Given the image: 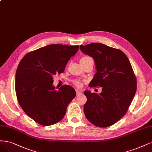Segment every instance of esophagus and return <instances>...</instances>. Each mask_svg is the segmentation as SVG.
<instances>
[{
  "instance_id": "34e87169",
  "label": "esophagus",
  "mask_w": 152,
  "mask_h": 152,
  "mask_svg": "<svg viewBox=\"0 0 152 152\" xmlns=\"http://www.w3.org/2000/svg\"><path fill=\"white\" fill-rule=\"evenodd\" d=\"M76 92L77 95H81V94H82V92H81L80 90H77V89L76 90Z\"/></svg>"
}]
</instances>
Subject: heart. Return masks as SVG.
Returning a JSON list of instances; mask_svg holds the SVG:
<instances>
[{
    "instance_id": "1",
    "label": "heart",
    "mask_w": 152,
    "mask_h": 152,
    "mask_svg": "<svg viewBox=\"0 0 152 152\" xmlns=\"http://www.w3.org/2000/svg\"><path fill=\"white\" fill-rule=\"evenodd\" d=\"M89 58H91L90 57H88V56H85V57H83L81 60H86V59H89ZM74 83H75V85L77 87H80L82 85L81 82L80 80H75L74 81Z\"/></svg>"
}]
</instances>
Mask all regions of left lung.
<instances>
[{"label": "left lung", "mask_w": 152, "mask_h": 152, "mask_svg": "<svg viewBox=\"0 0 152 152\" xmlns=\"http://www.w3.org/2000/svg\"><path fill=\"white\" fill-rule=\"evenodd\" d=\"M80 47L95 63L96 72L89 86L102 87L99 94L84 92L85 116L100 128L113 125L125 115L136 94V79L130 62L123 52L104 44L91 43Z\"/></svg>", "instance_id": "obj_1"}]
</instances>
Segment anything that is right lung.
<instances>
[{"label": "right lung", "instance_id": "1", "mask_svg": "<svg viewBox=\"0 0 152 152\" xmlns=\"http://www.w3.org/2000/svg\"><path fill=\"white\" fill-rule=\"evenodd\" d=\"M78 48V45L51 44L27 53L19 62L15 79L17 99L26 115L37 123H57L76 96L75 90L69 85L57 90L53 76L64 72Z\"/></svg>", "mask_w": 152, "mask_h": 152}]
</instances>
